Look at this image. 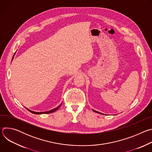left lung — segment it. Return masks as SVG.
<instances>
[{
    "instance_id": "left-lung-1",
    "label": "left lung",
    "mask_w": 152,
    "mask_h": 152,
    "mask_svg": "<svg viewBox=\"0 0 152 152\" xmlns=\"http://www.w3.org/2000/svg\"><path fill=\"white\" fill-rule=\"evenodd\" d=\"M93 111L94 112H95V113H99V114H103L100 113H99V112H98V111H95V110H93Z\"/></svg>"
}]
</instances>
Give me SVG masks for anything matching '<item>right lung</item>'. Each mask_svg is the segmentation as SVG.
Returning a JSON list of instances; mask_svg holds the SVG:
<instances>
[{
	"mask_svg": "<svg viewBox=\"0 0 152 152\" xmlns=\"http://www.w3.org/2000/svg\"><path fill=\"white\" fill-rule=\"evenodd\" d=\"M14 56H13V57H14ZM13 59V58H12V60ZM62 104V103H61ZM61 104H59L58 107H56V108H54V109H53V110H50V111H46V112H34V111H31V110H28V108H26V109L29 111H30L31 113H33V114H49V113H53V112H55V111H56L57 110H58L59 108V107L61 106Z\"/></svg>",
	"mask_w": 152,
	"mask_h": 152,
	"instance_id": "right-lung-1",
	"label": "right lung"
}]
</instances>
